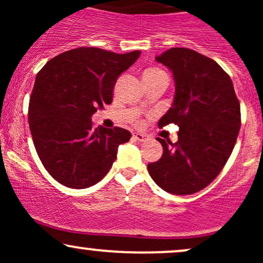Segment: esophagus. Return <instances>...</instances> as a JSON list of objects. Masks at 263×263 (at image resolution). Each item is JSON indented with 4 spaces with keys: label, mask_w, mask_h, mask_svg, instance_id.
<instances>
[{
    "label": "esophagus",
    "mask_w": 263,
    "mask_h": 263,
    "mask_svg": "<svg viewBox=\"0 0 263 263\" xmlns=\"http://www.w3.org/2000/svg\"><path fill=\"white\" fill-rule=\"evenodd\" d=\"M134 138L138 142H144V141L148 140V136L144 135V134H141V132H136V134H134Z\"/></svg>",
    "instance_id": "1"
}]
</instances>
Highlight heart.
<instances>
[{"mask_svg": "<svg viewBox=\"0 0 263 263\" xmlns=\"http://www.w3.org/2000/svg\"><path fill=\"white\" fill-rule=\"evenodd\" d=\"M158 75H167L164 71L161 70L159 68H148L144 70L143 78H151V77H158Z\"/></svg>", "mask_w": 263, "mask_h": 263, "instance_id": "b5f03b06", "label": "heart"}]
</instances>
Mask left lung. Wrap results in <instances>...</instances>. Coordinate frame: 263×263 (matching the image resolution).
Wrapping results in <instances>:
<instances>
[{
	"instance_id": "8db88e82",
	"label": "left lung",
	"mask_w": 263,
	"mask_h": 263,
	"mask_svg": "<svg viewBox=\"0 0 263 263\" xmlns=\"http://www.w3.org/2000/svg\"><path fill=\"white\" fill-rule=\"evenodd\" d=\"M173 73L174 100L159 120L179 126L178 141L157 137L163 155L149 163V176L163 190L194 194L218 177L228 162L241 126L234 85L215 60L188 48H171L156 57Z\"/></svg>"
}]
</instances>
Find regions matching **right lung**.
Wrapping results in <instances>:
<instances>
[{
  "instance_id": "add662e5",
  "label": "right lung",
  "mask_w": 263,
  "mask_h": 263,
  "mask_svg": "<svg viewBox=\"0 0 263 263\" xmlns=\"http://www.w3.org/2000/svg\"><path fill=\"white\" fill-rule=\"evenodd\" d=\"M141 52L126 54L93 47L68 50L37 74L28 108L29 128L42 164L57 182L74 189L93 185L112 167L131 132L92 128L91 116L111 104L117 78Z\"/></svg>"
}]
</instances>
